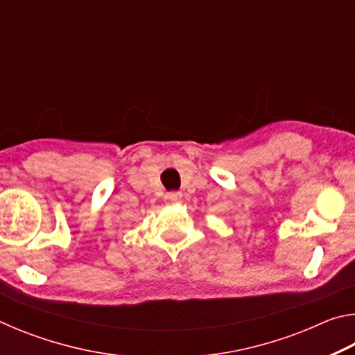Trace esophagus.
Masks as SVG:
<instances>
[{
    "label": "esophagus",
    "instance_id": "obj_1",
    "mask_svg": "<svg viewBox=\"0 0 355 355\" xmlns=\"http://www.w3.org/2000/svg\"><path fill=\"white\" fill-rule=\"evenodd\" d=\"M164 199L169 202V203H178L180 200H182V192L171 191V192H167V194L164 196Z\"/></svg>",
    "mask_w": 355,
    "mask_h": 355
}]
</instances>
